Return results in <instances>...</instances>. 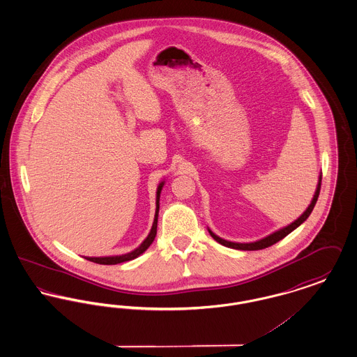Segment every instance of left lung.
<instances>
[{
  "instance_id": "obj_1",
  "label": "left lung",
  "mask_w": 357,
  "mask_h": 357,
  "mask_svg": "<svg viewBox=\"0 0 357 357\" xmlns=\"http://www.w3.org/2000/svg\"><path fill=\"white\" fill-rule=\"evenodd\" d=\"M320 188H321V174H320V176H319V183H317V188H316V191H314L313 199H312L310 204L307 206V208H306L305 211H304L296 221L291 222L288 226H285V227H282V229L274 231L271 236L262 238V239H259V241L249 242V243H238V242H230V241L222 239L221 237L215 236L210 229H208V233H210L211 237L214 238L217 242H220L223 246L231 248V249H237V250H261V249L269 248V246L274 245L275 242H278V241H281L282 238L287 237L289 233H291V231H293L294 229H297L303 222H305L306 220H307V217H309L310 213L313 211L314 204L317 202V198H319V194H320Z\"/></svg>"
}]
</instances>
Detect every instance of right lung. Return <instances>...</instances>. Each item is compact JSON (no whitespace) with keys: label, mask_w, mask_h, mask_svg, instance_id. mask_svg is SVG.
<instances>
[{"label":"right lung","mask_w":357,"mask_h":357,"mask_svg":"<svg viewBox=\"0 0 357 357\" xmlns=\"http://www.w3.org/2000/svg\"><path fill=\"white\" fill-rule=\"evenodd\" d=\"M163 186H165V182H160L159 186H158V190H156V210H155V218H153L151 231H150V234L147 236V238L136 248L135 250H132V252H130V253H127V255H111V257H85V259L92 261V262H95V264H100V265H116V264H120V262H126V261L135 259L136 257L143 255V253L150 248V245L153 243L155 236H156L158 214H159V198H160V192H162Z\"/></svg>","instance_id":"right-lung-1"}]
</instances>
